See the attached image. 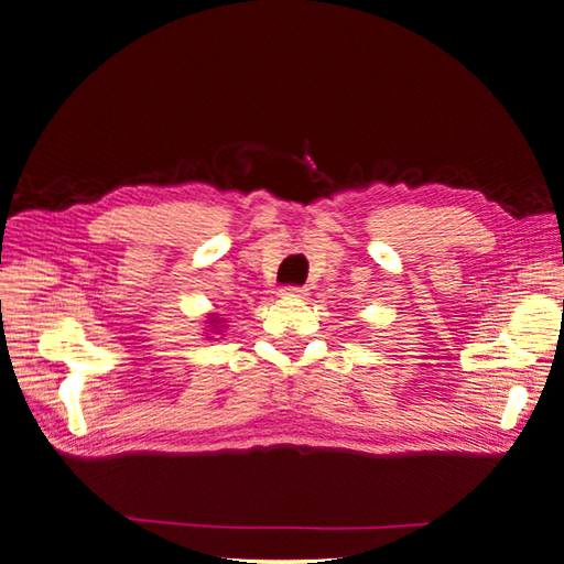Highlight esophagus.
Returning <instances> with one entry per match:
<instances>
[{
	"mask_svg": "<svg viewBox=\"0 0 564 564\" xmlns=\"http://www.w3.org/2000/svg\"><path fill=\"white\" fill-rule=\"evenodd\" d=\"M281 295H283V299H305L308 293H305L303 285H283Z\"/></svg>",
	"mask_w": 564,
	"mask_h": 564,
	"instance_id": "esophagus-1",
	"label": "esophagus"
}]
</instances>
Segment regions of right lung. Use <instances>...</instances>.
Returning a JSON list of instances; mask_svg holds the SVG:
<instances>
[{
    "mask_svg": "<svg viewBox=\"0 0 564 564\" xmlns=\"http://www.w3.org/2000/svg\"><path fill=\"white\" fill-rule=\"evenodd\" d=\"M208 323H212V326H216V323H218V321H208ZM216 328H218V326H216Z\"/></svg>",
    "mask_w": 564,
    "mask_h": 564,
    "instance_id": "obj_1",
    "label": "right lung"
}]
</instances>
